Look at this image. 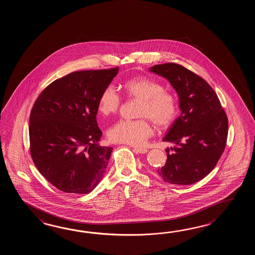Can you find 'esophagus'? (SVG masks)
I'll use <instances>...</instances> for the list:
<instances>
[{"mask_svg": "<svg viewBox=\"0 0 255 255\" xmlns=\"http://www.w3.org/2000/svg\"><path fill=\"white\" fill-rule=\"evenodd\" d=\"M133 149H134L135 152H136V153H140V154H145V153L148 151L146 148H143V147H136V146L133 147Z\"/></svg>", "mask_w": 255, "mask_h": 255, "instance_id": "esophagus-1", "label": "esophagus"}]
</instances>
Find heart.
Instances as JSON below:
<instances>
[{
  "mask_svg": "<svg viewBox=\"0 0 255 255\" xmlns=\"http://www.w3.org/2000/svg\"><path fill=\"white\" fill-rule=\"evenodd\" d=\"M123 96L138 100L136 120H120L109 131L114 142L141 146L152 135L153 128L148 120L158 128H167L173 124L179 114L177 98L173 93L164 89L160 82L149 76H135L121 85ZM120 96L111 87H106L98 100V113L104 117L113 115L120 109Z\"/></svg>",
  "mask_w": 255,
  "mask_h": 255,
  "instance_id": "1",
  "label": "heart"
}]
</instances>
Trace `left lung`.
<instances>
[{
	"label": "left lung",
	"instance_id": "obj_1",
	"mask_svg": "<svg viewBox=\"0 0 255 255\" xmlns=\"http://www.w3.org/2000/svg\"><path fill=\"white\" fill-rule=\"evenodd\" d=\"M149 71L168 79L181 110L163 138L176 146L166 149L167 161L157 173L171 184H193L212 171L224 151L227 115L212 87L184 66L167 63Z\"/></svg>",
	"mask_w": 255,
	"mask_h": 255
}]
</instances>
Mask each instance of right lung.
Returning <instances> with one entry per match:
<instances>
[{
	"label": "right lung",
	"instance_id": "obj_1",
	"mask_svg": "<svg viewBox=\"0 0 255 255\" xmlns=\"http://www.w3.org/2000/svg\"><path fill=\"white\" fill-rule=\"evenodd\" d=\"M118 72L119 67L73 72L51 83L33 104L31 156L58 190L87 194L103 178L113 148L98 144V100Z\"/></svg>",
	"mask_w": 255,
	"mask_h": 255
}]
</instances>
